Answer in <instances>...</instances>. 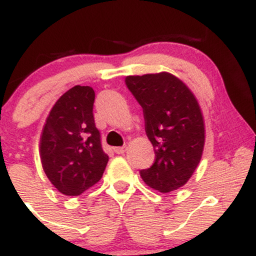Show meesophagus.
Segmentation results:
<instances>
[{"mask_svg": "<svg viewBox=\"0 0 256 256\" xmlns=\"http://www.w3.org/2000/svg\"><path fill=\"white\" fill-rule=\"evenodd\" d=\"M126 149H128V146H116V148H114V152L116 154H124V152H126Z\"/></svg>", "mask_w": 256, "mask_h": 256, "instance_id": "obj_1", "label": "esophagus"}]
</instances>
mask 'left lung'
Wrapping results in <instances>:
<instances>
[{
  "label": "left lung",
  "mask_w": 256,
  "mask_h": 256,
  "mask_svg": "<svg viewBox=\"0 0 256 256\" xmlns=\"http://www.w3.org/2000/svg\"><path fill=\"white\" fill-rule=\"evenodd\" d=\"M143 108L146 134L155 149L154 164L140 177L160 192L177 190L189 180L204 146V122L194 94L167 72L125 78Z\"/></svg>",
  "instance_id": "1"
}]
</instances>
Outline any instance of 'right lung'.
Returning <instances> with one entry per match:
<instances>
[{"mask_svg":"<svg viewBox=\"0 0 256 256\" xmlns=\"http://www.w3.org/2000/svg\"><path fill=\"white\" fill-rule=\"evenodd\" d=\"M95 91L76 85L52 108L40 137V160L52 184L66 196H78L104 174L108 155L94 119Z\"/></svg>","mask_w":256,"mask_h":256,"instance_id":"1","label":"right lung"}]
</instances>
